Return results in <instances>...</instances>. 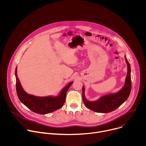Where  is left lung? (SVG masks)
<instances>
[{"instance_id": "1", "label": "left lung", "mask_w": 146, "mask_h": 146, "mask_svg": "<svg viewBox=\"0 0 146 146\" xmlns=\"http://www.w3.org/2000/svg\"><path fill=\"white\" fill-rule=\"evenodd\" d=\"M125 59L127 64V75L123 87L117 92L104 95L95 101H90L86 98L84 94L85 88L84 86L82 87V100L87 108L97 113H110L117 109L127 100L132 88L131 69L126 56H125Z\"/></svg>"}]
</instances>
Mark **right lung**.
Returning a JSON list of instances; mask_svg holds the SVG:
<instances>
[{"mask_svg":"<svg viewBox=\"0 0 146 146\" xmlns=\"http://www.w3.org/2000/svg\"><path fill=\"white\" fill-rule=\"evenodd\" d=\"M15 76L16 91L19 100L31 110L40 114L50 113L63 106L65 102L67 91L73 82H69L62 88L58 96L40 97L28 94L24 90L17 76V67L15 68Z\"/></svg>","mask_w":146,"mask_h":146,"instance_id":"obj_1","label":"right lung"}]
</instances>
